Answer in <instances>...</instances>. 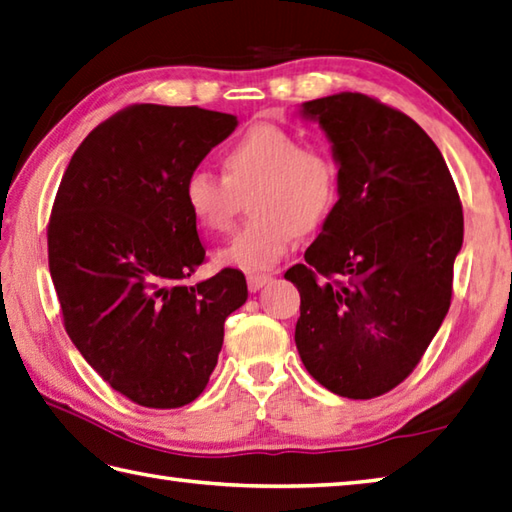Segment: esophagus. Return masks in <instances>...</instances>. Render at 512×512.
Instances as JSON below:
<instances>
[{"instance_id":"34e87169","label":"esophagus","mask_w":512,"mask_h":512,"mask_svg":"<svg viewBox=\"0 0 512 512\" xmlns=\"http://www.w3.org/2000/svg\"><path fill=\"white\" fill-rule=\"evenodd\" d=\"M270 279H273V277H270V275H248L246 277V282H248V290H250V293H257V290L259 288H264L268 282H270Z\"/></svg>"}]
</instances>
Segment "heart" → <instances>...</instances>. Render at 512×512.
Segmentation results:
<instances>
[{"label":"heart","instance_id":"heart-1","mask_svg":"<svg viewBox=\"0 0 512 512\" xmlns=\"http://www.w3.org/2000/svg\"><path fill=\"white\" fill-rule=\"evenodd\" d=\"M222 173L195 168L184 179L182 197L193 222L210 235L228 233L239 199H248L253 217L233 242L219 250L217 262L259 273L282 262L299 233L326 222L339 197L335 159L275 124H257L228 144Z\"/></svg>","mask_w":512,"mask_h":512}]
</instances>
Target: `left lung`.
<instances>
[{"label":"left lung","mask_w":512,"mask_h":512,"mask_svg":"<svg viewBox=\"0 0 512 512\" xmlns=\"http://www.w3.org/2000/svg\"><path fill=\"white\" fill-rule=\"evenodd\" d=\"M299 115L328 137L339 199L306 264L284 275L302 297L295 344L330 393L370 399L413 373L444 322L462 204L433 139L399 110L339 93Z\"/></svg>","instance_id":"obj_1"}]
</instances>
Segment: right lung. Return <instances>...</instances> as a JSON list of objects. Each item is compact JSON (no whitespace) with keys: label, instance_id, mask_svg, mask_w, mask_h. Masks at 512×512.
<instances>
[{"label":"right lung","instance_id":"right-lung-1","mask_svg":"<svg viewBox=\"0 0 512 512\" xmlns=\"http://www.w3.org/2000/svg\"><path fill=\"white\" fill-rule=\"evenodd\" d=\"M237 128L197 106L137 104L99 124L59 184L48 268L75 348L110 388L146 408L202 395L226 317L248 299L226 268L188 284L206 250L184 179Z\"/></svg>","mask_w":512,"mask_h":512}]
</instances>
